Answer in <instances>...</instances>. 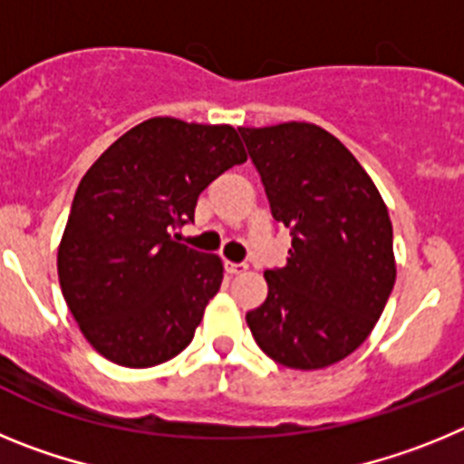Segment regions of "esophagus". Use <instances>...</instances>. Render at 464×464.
<instances>
[{"mask_svg":"<svg viewBox=\"0 0 464 464\" xmlns=\"http://www.w3.org/2000/svg\"><path fill=\"white\" fill-rule=\"evenodd\" d=\"M225 269H227V274H244L246 269H248V265L246 262H225Z\"/></svg>","mask_w":464,"mask_h":464,"instance_id":"1","label":"esophagus"}]
</instances>
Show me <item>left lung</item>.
<instances>
[{"instance_id": "obj_1", "label": "left lung", "mask_w": 464, "mask_h": 464, "mask_svg": "<svg viewBox=\"0 0 464 464\" xmlns=\"http://www.w3.org/2000/svg\"><path fill=\"white\" fill-rule=\"evenodd\" d=\"M276 223L290 227L285 267L246 314L257 346L290 370H323L374 330L395 285L392 225L353 153L323 127H239Z\"/></svg>"}]
</instances>
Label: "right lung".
Returning a JSON list of instances; mask_svg holds the SVG:
<instances>
[{"label":"right lung","mask_w":464,"mask_h":464,"mask_svg":"<svg viewBox=\"0 0 464 464\" xmlns=\"http://www.w3.org/2000/svg\"><path fill=\"white\" fill-rule=\"evenodd\" d=\"M246 162L235 127L150 118L85 171L57 251L64 302L94 351L122 367H153L195 337L223 262L174 229L197 197Z\"/></svg>","instance_id":"1"}]
</instances>
